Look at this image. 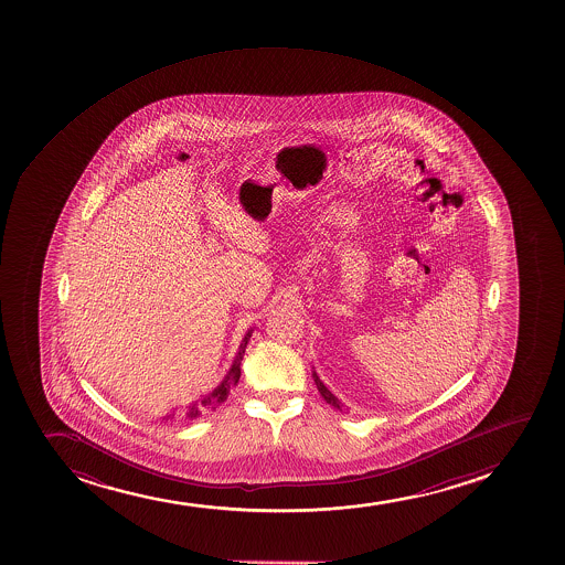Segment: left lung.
<instances>
[{
	"instance_id": "left-lung-1",
	"label": "left lung",
	"mask_w": 565,
	"mask_h": 565,
	"mask_svg": "<svg viewBox=\"0 0 565 565\" xmlns=\"http://www.w3.org/2000/svg\"><path fill=\"white\" fill-rule=\"evenodd\" d=\"M311 375H313V381H316L319 394L323 396L324 402H327V404H330V406L337 407V409H340V412H342V402H340V399H338L337 396H334V394L330 393L329 388H327V385H324L323 381L319 380L318 372H316V370H311Z\"/></svg>"
}]
</instances>
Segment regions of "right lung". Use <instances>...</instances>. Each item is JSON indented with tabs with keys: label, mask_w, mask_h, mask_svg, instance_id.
Masks as SVG:
<instances>
[{
	"label": "right lung",
	"mask_w": 565,
	"mask_h": 565,
	"mask_svg": "<svg viewBox=\"0 0 565 565\" xmlns=\"http://www.w3.org/2000/svg\"><path fill=\"white\" fill-rule=\"evenodd\" d=\"M252 332L254 330H247L244 338H242L241 348H238V353H236L235 361L231 364V369H228L227 374L223 377L222 383L217 385L212 393L204 394L201 398L195 399L193 404L188 406L185 409V417L188 418H196L201 415L203 409H216L217 406H222L223 402L227 399L228 393H231V388L235 387L238 380H241V362L244 359V351H246L247 342H249V338H252ZM174 418V409L171 413H167L163 420H172Z\"/></svg>",
	"instance_id": "obj_1"
}]
</instances>
